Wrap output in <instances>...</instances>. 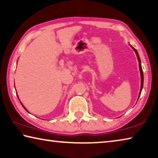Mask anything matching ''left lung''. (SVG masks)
Wrapping results in <instances>:
<instances>
[{
	"label": "left lung",
	"mask_w": 158,
	"mask_h": 158,
	"mask_svg": "<svg viewBox=\"0 0 158 158\" xmlns=\"http://www.w3.org/2000/svg\"><path fill=\"white\" fill-rule=\"evenodd\" d=\"M132 49L135 51L136 54H137V56L138 58V60H139V69H140V73H141V90H140V93H139V98L140 94L141 93V90H142V88H143V70H142V68H141V60H140V58H139V56L138 54V52L136 50L135 48L133 47H132Z\"/></svg>",
	"instance_id": "8db88e82"
}]
</instances>
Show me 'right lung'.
<instances>
[{"mask_svg":"<svg viewBox=\"0 0 158 158\" xmlns=\"http://www.w3.org/2000/svg\"><path fill=\"white\" fill-rule=\"evenodd\" d=\"M22 106H23V105H22ZM23 107H24V106H23ZM24 109H25V107H24Z\"/></svg>","mask_w":158,"mask_h":158,"instance_id":"right-lung-1","label":"right lung"}]
</instances>
